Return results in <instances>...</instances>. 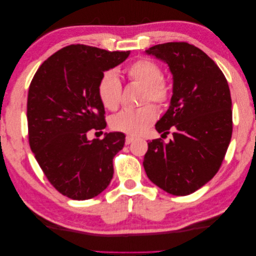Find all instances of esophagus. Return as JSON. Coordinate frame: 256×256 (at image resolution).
<instances>
[{
	"mask_svg": "<svg viewBox=\"0 0 256 256\" xmlns=\"http://www.w3.org/2000/svg\"><path fill=\"white\" fill-rule=\"evenodd\" d=\"M134 140H135V138H134L132 136H127V137H126V144H127V145L132 143Z\"/></svg>",
	"mask_w": 256,
	"mask_h": 256,
	"instance_id": "esophagus-1",
	"label": "esophagus"
}]
</instances>
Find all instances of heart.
Here are the masks:
<instances>
[{"label": "heart", "mask_w": 256, "mask_h": 256, "mask_svg": "<svg viewBox=\"0 0 256 256\" xmlns=\"http://www.w3.org/2000/svg\"><path fill=\"white\" fill-rule=\"evenodd\" d=\"M128 78L144 87L142 94V102L152 100L158 106H163L170 98L171 88L169 82L162 77V70L156 61L150 58H140L132 62L126 69ZM121 82L113 70H108L102 74L98 84V95L108 110H116L120 104ZM156 119V110L152 104L122 110L111 118V127L116 132H121L132 136L143 134Z\"/></svg>", "instance_id": "b5f03b06"}]
</instances>
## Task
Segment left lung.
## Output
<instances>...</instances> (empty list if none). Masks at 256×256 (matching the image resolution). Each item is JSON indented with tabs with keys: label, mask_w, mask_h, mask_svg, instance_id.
Instances as JSON below:
<instances>
[{
	"label": "left lung",
	"mask_w": 256,
	"mask_h": 256,
	"mask_svg": "<svg viewBox=\"0 0 256 256\" xmlns=\"http://www.w3.org/2000/svg\"><path fill=\"white\" fill-rule=\"evenodd\" d=\"M148 56L172 74L170 106L156 129L172 140L150 142L144 169L158 187L176 196L200 190L218 172L232 134L229 86L222 71L202 50L184 42L152 46Z\"/></svg>",
	"instance_id": "left-lung-1"
}]
</instances>
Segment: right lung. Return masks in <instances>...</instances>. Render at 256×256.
Returning <instances> with one entry per match:
<instances>
[{
	"label": "right lung",
	"instance_id": "right-lung-1",
	"mask_svg": "<svg viewBox=\"0 0 256 256\" xmlns=\"http://www.w3.org/2000/svg\"><path fill=\"white\" fill-rule=\"evenodd\" d=\"M130 52H108L69 45L44 61L28 90L29 145L46 178L71 200L100 194L113 177V158L124 145V134L106 132L87 140L90 129L106 127L98 84L106 71Z\"/></svg>",
	"mask_w": 256,
	"mask_h": 256
}]
</instances>
